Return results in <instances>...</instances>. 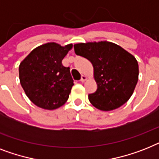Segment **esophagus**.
<instances>
[{
    "label": "esophagus",
    "mask_w": 159,
    "mask_h": 159,
    "mask_svg": "<svg viewBox=\"0 0 159 159\" xmlns=\"http://www.w3.org/2000/svg\"><path fill=\"white\" fill-rule=\"evenodd\" d=\"M86 76L82 75V78H81V82H86Z\"/></svg>",
    "instance_id": "obj_1"
}]
</instances>
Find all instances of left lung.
I'll return each mask as SVG.
<instances>
[{
  "label": "left lung",
  "mask_w": 159,
  "mask_h": 159,
  "mask_svg": "<svg viewBox=\"0 0 159 159\" xmlns=\"http://www.w3.org/2000/svg\"><path fill=\"white\" fill-rule=\"evenodd\" d=\"M74 50L91 62L97 90L88 99L102 111L116 109L128 101L139 77V65L134 55L113 42L77 43Z\"/></svg>",
  "instance_id": "left-lung-1"
}]
</instances>
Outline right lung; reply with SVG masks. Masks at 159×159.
<instances>
[{
    "label": "right lung",
    "instance_id": "obj_1",
    "mask_svg": "<svg viewBox=\"0 0 159 159\" xmlns=\"http://www.w3.org/2000/svg\"><path fill=\"white\" fill-rule=\"evenodd\" d=\"M72 48L73 44L47 42L33 49L20 63V84L35 105L53 110L66 103L74 83L62 60Z\"/></svg>",
    "mask_w": 159,
    "mask_h": 159
}]
</instances>
